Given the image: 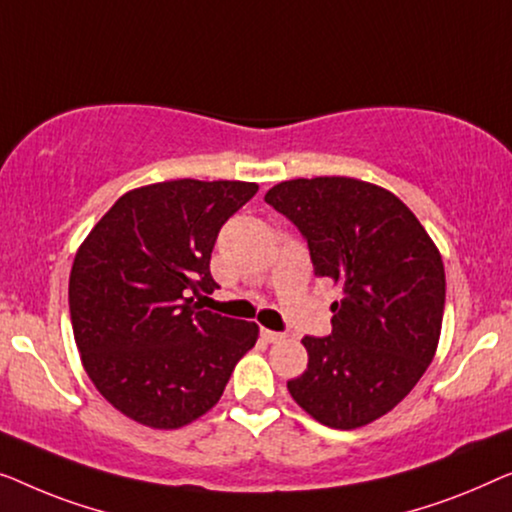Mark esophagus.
<instances>
[{
  "mask_svg": "<svg viewBox=\"0 0 512 512\" xmlns=\"http://www.w3.org/2000/svg\"><path fill=\"white\" fill-rule=\"evenodd\" d=\"M262 338L266 343H280L285 341V334H280V331H271V329H262Z\"/></svg>",
  "mask_w": 512,
  "mask_h": 512,
  "instance_id": "1",
  "label": "esophagus"
}]
</instances>
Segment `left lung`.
Returning a JSON list of instances; mask_svg holds the SVG:
<instances>
[{"mask_svg":"<svg viewBox=\"0 0 512 512\" xmlns=\"http://www.w3.org/2000/svg\"><path fill=\"white\" fill-rule=\"evenodd\" d=\"M264 201L304 234L315 276L343 290L331 334L301 341L308 369L287 390L320 424L364 427L390 413L436 355L441 253L397 194L357 178H294Z\"/></svg>","mask_w":512,"mask_h":512,"instance_id":"left-lung-1","label":"left lung"}]
</instances>
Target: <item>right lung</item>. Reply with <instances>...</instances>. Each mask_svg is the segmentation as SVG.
<instances>
[{
  "label": "right lung",
  "mask_w": 512,
  "mask_h": 512,
  "mask_svg": "<svg viewBox=\"0 0 512 512\" xmlns=\"http://www.w3.org/2000/svg\"><path fill=\"white\" fill-rule=\"evenodd\" d=\"M257 183L164 181L129 190L92 227L69 276L83 369L129 420L181 429L220 401L255 322L199 311L220 227Z\"/></svg>",
  "instance_id": "obj_1"
}]
</instances>
